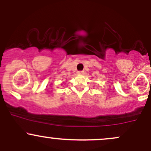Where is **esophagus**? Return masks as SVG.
I'll list each match as a JSON object with an SVG mask.
<instances>
[{
	"instance_id": "obj_1",
	"label": "esophagus",
	"mask_w": 151,
	"mask_h": 151,
	"mask_svg": "<svg viewBox=\"0 0 151 151\" xmlns=\"http://www.w3.org/2000/svg\"><path fill=\"white\" fill-rule=\"evenodd\" d=\"M78 74H84V72L83 71H79V72H77Z\"/></svg>"
}]
</instances>
